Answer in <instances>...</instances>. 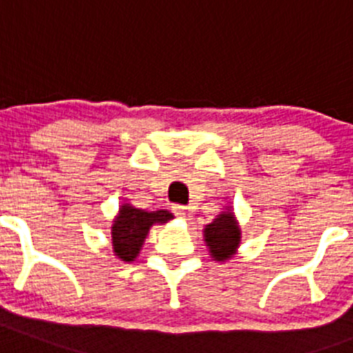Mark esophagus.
I'll return each instance as SVG.
<instances>
[{"instance_id":"obj_1","label":"esophagus","mask_w":353,"mask_h":353,"mask_svg":"<svg viewBox=\"0 0 353 353\" xmlns=\"http://www.w3.org/2000/svg\"><path fill=\"white\" fill-rule=\"evenodd\" d=\"M174 214L177 218H181V220H190L192 218V210L188 209V207H183V205H176L174 207Z\"/></svg>"}]
</instances>
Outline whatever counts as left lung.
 <instances>
[{
  "label": "left lung",
  "instance_id": "8db88e82",
  "mask_svg": "<svg viewBox=\"0 0 353 353\" xmlns=\"http://www.w3.org/2000/svg\"><path fill=\"white\" fill-rule=\"evenodd\" d=\"M203 240L214 262H227L234 256L240 247L241 229L232 207H225L209 225H205Z\"/></svg>",
  "mask_w": 353,
  "mask_h": 353
}]
</instances>
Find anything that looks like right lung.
<instances>
[{"mask_svg": "<svg viewBox=\"0 0 353 353\" xmlns=\"http://www.w3.org/2000/svg\"><path fill=\"white\" fill-rule=\"evenodd\" d=\"M174 220L172 212L165 209L143 210L132 203H122L113 218L112 245L113 254L121 262H133L143 249L144 240L154 225H165Z\"/></svg>", "mask_w": 353, "mask_h": 353, "instance_id": "add662e5", "label": "right lung"}]
</instances>
